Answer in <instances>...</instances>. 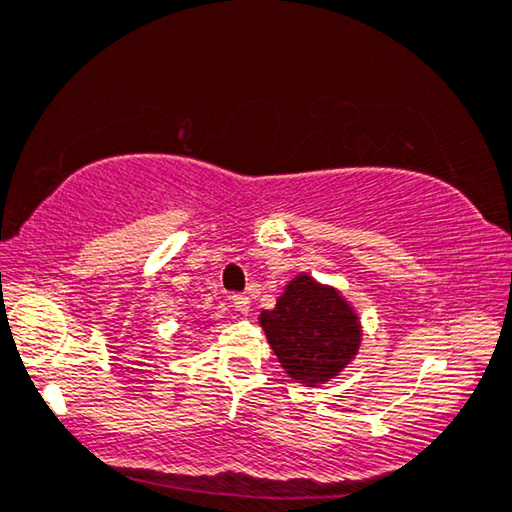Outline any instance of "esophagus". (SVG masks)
Here are the masks:
<instances>
[{
    "mask_svg": "<svg viewBox=\"0 0 512 512\" xmlns=\"http://www.w3.org/2000/svg\"><path fill=\"white\" fill-rule=\"evenodd\" d=\"M232 305L239 312H243V315H248L250 312V299L246 294H232Z\"/></svg>",
    "mask_w": 512,
    "mask_h": 512,
    "instance_id": "esophagus-1",
    "label": "esophagus"
}]
</instances>
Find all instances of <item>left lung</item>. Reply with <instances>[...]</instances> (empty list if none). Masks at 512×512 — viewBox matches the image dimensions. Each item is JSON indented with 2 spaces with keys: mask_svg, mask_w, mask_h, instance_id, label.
Masks as SVG:
<instances>
[{
  "mask_svg": "<svg viewBox=\"0 0 512 512\" xmlns=\"http://www.w3.org/2000/svg\"><path fill=\"white\" fill-rule=\"evenodd\" d=\"M259 324L285 372L305 384L333 379L361 345V326L349 303L310 276H296Z\"/></svg>",
  "mask_w": 512,
  "mask_h": 512,
  "instance_id": "1",
  "label": "left lung"
}]
</instances>
